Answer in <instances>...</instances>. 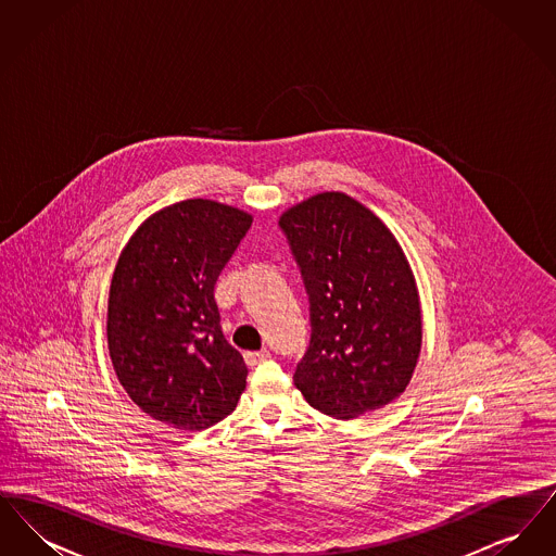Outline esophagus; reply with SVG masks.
I'll use <instances>...</instances> for the list:
<instances>
[{
    "mask_svg": "<svg viewBox=\"0 0 556 556\" xmlns=\"http://www.w3.org/2000/svg\"><path fill=\"white\" fill-rule=\"evenodd\" d=\"M270 358V352L268 350H261V352H245L243 354V361L248 367H258L261 363H265Z\"/></svg>",
    "mask_w": 556,
    "mask_h": 556,
    "instance_id": "1",
    "label": "esophagus"
}]
</instances>
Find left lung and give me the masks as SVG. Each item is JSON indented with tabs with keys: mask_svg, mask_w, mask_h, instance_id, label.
<instances>
[{
	"mask_svg": "<svg viewBox=\"0 0 556 556\" xmlns=\"http://www.w3.org/2000/svg\"><path fill=\"white\" fill-rule=\"evenodd\" d=\"M311 302L313 336L293 375L323 415L350 421L396 400L424 342L413 268L386 223L344 191L279 216Z\"/></svg>",
	"mask_w": 556,
	"mask_h": 556,
	"instance_id": "obj_1",
	"label": "left lung"
}]
</instances>
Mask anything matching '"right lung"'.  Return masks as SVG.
I'll use <instances>...</instances> for the list:
<instances>
[{"label": "right lung", "mask_w": 556, "mask_h": 556, "mask_svg": "<svg viewBox=\"0 0 556 556\" xmlns=\"http://www.w3.org/2000/svg\"><path fill=\"white\" fill-rule=\"evenodd\" d=\"M252 214L193 198L148 216L125 243L108 293V352L152 419L202 431L229 417L248 369L220 331L214 283Z\"/></svg>", "instance_id": "1"}]
</instances>
